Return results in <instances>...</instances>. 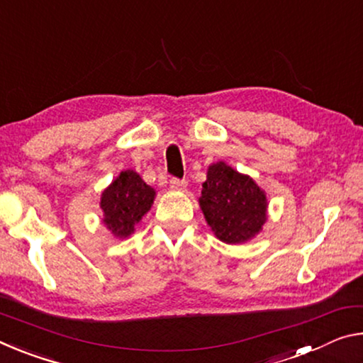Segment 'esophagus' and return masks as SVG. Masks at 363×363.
<instances>
[{"mask_svg":"<svg viewBox=\"0 0 363 363\" xmlns=\"http://www.w3.org/2000/svg\"><path fill=\"white\" fill-rule=\"evenodd\" d=\"M169 184H171L172 189H179V191H182V189L187 186V181L186 179H177V177H171Z\"/></svg>","mask_w":363,"mask_h":363,"instance_id":"obj_1","label":"esophagus"}]
</instances>
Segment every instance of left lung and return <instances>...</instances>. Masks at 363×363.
Masks as SVG:
<instances>
[{
  "instance_id": "8db88e82",
  "label": "left lung",
  "mask_w": 363,
  "mask_h": 363,
  "mask_svg": "<svg viewBox=\"0 0 363 363\" xmlns=\"http://www.w3.org/2000/svg\"><path fill=\"white\" fill-rule=\"evenodd\" d=\"M199 203L211 231L226 244L247 242L267 221V195L250 176L223 161L208 166Z\"/></svg>"
}]
</instances>
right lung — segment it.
<instances>
[{
    "label": "right lung",
    "mask_w": 363,
    "mask_h": 363,
    "mask_svg": "<svg viewBox=\"0 0 363 363\" xmlns=\"http://www.w3.org/2000/svg\"><path fill=\"white\" fill-rule=\"evenodd\" d=\"M153 200L155 189L147 186L135 171H123L101 194L103 223L114 238H129L135 224L152 208Z\"/></svg>",
    "instance_id": "1"
}]
</instances>
